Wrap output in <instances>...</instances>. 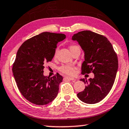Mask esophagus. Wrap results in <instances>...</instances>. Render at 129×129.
<instances>
[{"label": "esophagus", "mask_w": 129, "mask_h": 129, "mask_svg": "<svg viewBox=\"0 0 129 129\" xmlns=\"http://www.w3.org/2000/svg\"><path fill=\"white\" fill-rule=\"evenodd\" d=\"M64 80H70V81H73V80H75V79L73 78H71V77H64Z\"/></svg>", "instance_id": "esophagus-1"}]
</instances>
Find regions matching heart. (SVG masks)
<instances>
[{
    "instance_id": "obj_1",
    "label": "heart",
    "mask_w": 129,
    "mask_h": 129,
    "mask_svg": "<svg viewBox=\"0 0 129 129\" xmlns=\"http://www.w3.org/2000/svg\"><path fill=\"white\" fill-rule=\"evenodd\" d=\"M69 49H70L71 53L74 52L76 49H80V47L77 45H71L69 46ZM57 53V49L55 51V56H56ZM59 70L61 72L64 74L68 76H73L75 74L76 72V67L72 65H63L59 68Z\"/></svg>"
}]
</instances>
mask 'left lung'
Returning <instances> with one entry per match:
<instances>
[{"mask_svg": "<svg viewBox=\"0 0 129 129\" xmlns=\"http://www.w3.org/2000/svg\"><path fill=\"white\" fill-rule=\"evenodd\" d=\"M84 52L81 74L92 72L93 79H81L87 85L77 93L79 99L85 103L95 104L103 99L111 90L118 68L117 54L108 39L89 30L80 31L73 36Z\"/></svg>", "mask_w": 129, "mask_h": 129, "instance_id": "left-lung-1", "label": "left lung"}]
</instances>
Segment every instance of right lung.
<instances>
[{
    "mask_svg": "<svg viewBox=\"0 0 129 129\" xmlns=\"http://www.w3.org/2000/svg\"><path fill=\"white\" fill-rule=\"evenodd\" d=\"M65 38L64 34L43 32L26 40L18 49L12 70L20 93L31 103L45 105L57 96L63 77L58 73L45 76L44 64L52 61L57 44Z\"/></svg>",
    "mask_w": 129,
    "mask_h": 129,
    "instance_id": "add662e5",
    "label": "right lung"
}]
</instances>
